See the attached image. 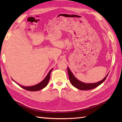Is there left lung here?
Here are the masks:
<instances>
[{
	"instance_id": "obj_1",
	"label": "left lung",
	"mask_w": 122,
	"mask_h": 122,
	"mask_svg": "<svg viewBox=\"0 0 122 122\" xmlns=\"http://www.w3.org/2000/svg\"><path fill=\"white\" fill-rule=\"evenodd\" d=\"M68 72L69 77V79L71 84L80 90H90L93 89V88L98 86L99 85H100L101 83H102L104 81L107 76L108 75V74L104 79H102L101 81L95 83H85L81 82L78 79H77L76 78V77L73 75V73L71 72V71H70V69H69V68H68Z\"/></svg>"
}]
</instances>
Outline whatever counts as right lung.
I'll list each match as a JSON object with an SVG mask.
<instances>
[{
  "instance_id": "1",
  "label": "right lung",
  "mask_w": 122,
  "mask_h": 122,
  "mask_svg": "<svg viewBox=\"0 0 122 122\" xmlns=\"http://www.w3.org/2000/svg\"><path fill=\"white\" fill-rule=\"evenodd\" d=\"M52 69H52L50 70L49 72L48 73V74L46 76V77L44 78V79L42 81H41L40 83L37 84L35 85V86H20V85H19V84L18 85H19L20 87L24 88V89L29 91H38L40 90H42V88L46 87L47 86V85L48 84V83L50 78V73L51 71H52Z\"/></svg>"
}]
</instances>
